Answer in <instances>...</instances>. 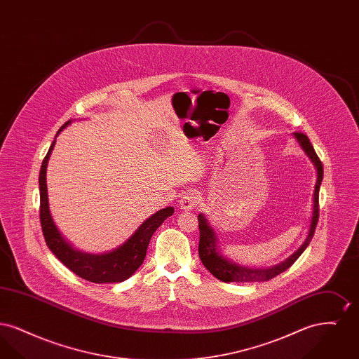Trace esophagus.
Returning <instances> with one entry per match:
<instances>
[{"mask_svg": "<svg viewBox=\"0 0 359 359\" xmlns=\"http://www.w3.org/2000/svg\"><path fill=\"white\" fill-rule=\"evenodd\" d=\"M198 201H199L198 194H196L195 191H188V192H186V194L182 196L179 205H180L182 210L189 211V210H194V208L196 207Z\"/></svg>", "mask_w": 359, "mask_h": 359, "instance_id": "34e87169", "label": "esophagus"}]
</instances>
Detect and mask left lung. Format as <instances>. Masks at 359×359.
Returning a JSON list of instances; mask_svg holds the SVG:
<instances>
[{
	"label": "left lung",
	"mask_w": 359,
	"mask_h": 359,
	"mask_svg": "<svg viewBox=\"0 0 359 359\" xmlns=\"http://www.w3.org/2000/svg\"><path fill=\"white\" fill-rule=\"evenodd\" d=\"M293 137L296 138V141L299 142V145L304 151V154H307L308 158L311 160V163L313 164L315 171H316V183H315L313 196H312V201H313L312 202L313 203L312 205V215H311L307 237L302 243V246L283 262H280L274 266H269V268H252V266L249 268V266L239 265L223 255L221 245H219V238H218L215 229L211 226V223L208 222L205 214L201 212L198 215L199 231H201L199 257H201V261L205 265V269L223 283H255V281H268V280L273 278L277 274L285 272L290 265L302 256V253L307 249L311 239L313 237L315 227H316L318 218H319V189H320V184L323 180V165L306 135L293 133Z\"/></svg>",
	"instance_id": "1"
}]
</instances>
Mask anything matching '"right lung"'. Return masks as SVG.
I'll return each mask as SVG.
<instances>
[{
	"mask_svg": "<svg viewBox=\"0 0 359 359\" xmlns=\"http://www.w3.org/2000/svg\"><path fill=\"white\" fill-rule=\"evenodd\" d=\"M72 121L69 120L57 130L59 133L67 128ZM56 140L48 149V154L44 157L40 175H39V189H40V222L43 234L52 253L63 262L69 271L78 274L79 277L87 281L103 284V283H121L128 280L136 272L144 262L147 256V249L149 241L152 238L154 231L158 226L164 222L168 217H171L175 211L173 207H165L152 214L148 219H145L137 227L136 231L126 239L118 248L104 252L101 255L87 253L76 249L69 239L66 238L62 231L57 229L56 223L50 210L48 202V189H47V167L48 160L51 157Z\"/></svg>",
	"mask_w": 359,
	"mask_h": 359,
	"instance_id": "right-lung-1",
	"label": "right lung"
}]
</instances>
